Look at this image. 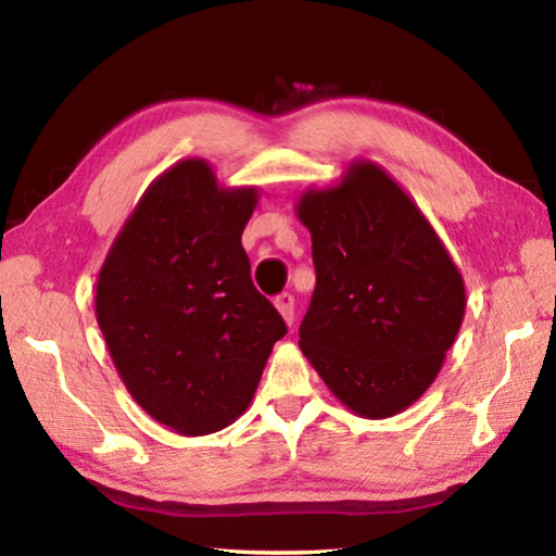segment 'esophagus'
I'll list each match as a JSON object with an SVG mask.
<instances>
[{"label": "esophagus", "instance_id": "34e87169", "mask_svg": "<svg viewBox=\"0 0 556 556\" xmlns=\"http://www.w3.org/2000/svg\"><path fill=\"white\" fill-rule=\"evenodd\" d=\"M275 304H277V308H279V314L285 316V321L291 326L294 324V296L291 294H279L277 299H275Z\"/></svg>", "mask_w": 556, "mask_h": 556}]
</instances>
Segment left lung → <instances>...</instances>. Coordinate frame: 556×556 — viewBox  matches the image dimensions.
<instances>
[{"instance_id":"left-lung-1","label":"left lung","mask_w":556,"mask_h":556,"mask_svg":"<svg viewBox=\"0 0 556 556\" xmlns=\"http://www.w3.org/2000/svg\"><path fill=\"white\" fill-rule=\"evenodd\" d=\"M316 289L299 345L348 409L382 419L419 400L466 312L454 260L417 205L372 162L296 205Z\"/></svg>"}]
</instances>
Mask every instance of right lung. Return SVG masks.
Returning a JSON list of instances; mask_svg holds the SVG:
<instances>
[{"mask_svg": "<svg viewBox=\"0 0 556 556\" xmlns=\"http://www.w3.org/2000/svg\"><path fill=\"white\" fill-rule=\"evenodd\" d=\"M257 188H223L186 159L147 188L98 277L96 314L139 407L178 434L232 425L285 318L252 285L242 230Z\"/></svg>", "mask_w": 556, "mask_h": 556, "instance_id": "right-lung-1", "label": "right lung"}]
</instances>
